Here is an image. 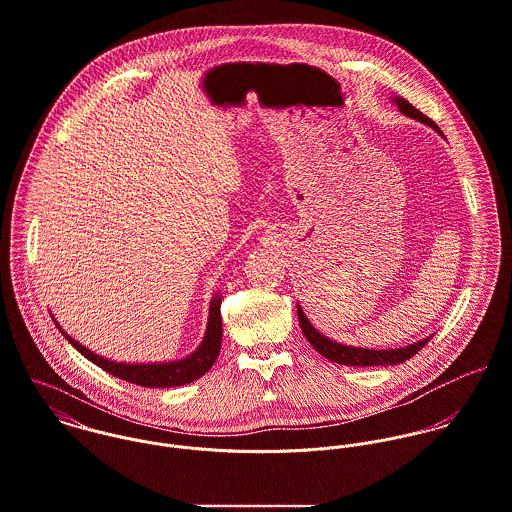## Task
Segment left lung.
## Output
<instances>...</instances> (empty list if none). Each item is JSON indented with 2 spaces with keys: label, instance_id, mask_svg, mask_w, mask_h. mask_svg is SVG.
I'll list each match as a JSON object with an SVG mask.
<instances>
[{
  "label": "left lung",
  "instance_id": "8db88e82",
  "mask_svg": "<svg viewBox=\"0 0 512 512\" xmlns=\"http://www.w3.org/2000/svg\"><path fill=\"white\" fill-rule=\"evenodd\" d=\"M394 103L398 104L400 112H404L409 118H415L431 128H435L439 134H441V128L431 120L427 118L421 110H417L415 106L402 99V97H396ZM299 310V322H301V328H303V334L307 336L308 342L316 348L318 354H322L324 358L336 362V364H344V366H388V364H402L409 360L411 356H415L429 340L431 336L415 342V344H409L406 348H394V350H368V348H354V346H342L326 336H322L316 328H312V324L308 322L305 312Z\"/></svg>",
  "mask_w": 512,
  "mask_h": 512
}]
</instances>
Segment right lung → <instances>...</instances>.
<instances>
[{
	"mask_svg": "<svg viewBox=\"0 0 512 512\" xmlns=\"http://www.w3.org/2000/svg\"><path fill=\"white\" fill-rule=\"evenodd\" d=\"M219 307H221V299L215 297L209 308V320H207V330H205L202 346L192 356L178 362H166V364H120V362L106 360L103 356H97L95 352L85 348L83 344H79L77 340H73L69 334H65L59 324L57 326L65 334V338L85 358H89L93 364H97L108 374L144 388H172V386H184L202 378L217 360L219 348H221V336H223Z\"/></svg>",
	"mask_w": 512,
	"mask_h": 512,
	"instance_id": "obj_1",
	"label": "right lung"
}]
</instances>
